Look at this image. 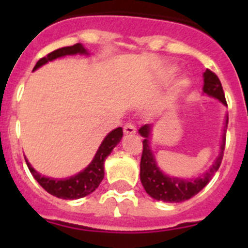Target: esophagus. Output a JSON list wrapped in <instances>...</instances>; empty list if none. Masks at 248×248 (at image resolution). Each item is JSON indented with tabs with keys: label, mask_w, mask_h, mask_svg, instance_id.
Instances as JSON below:
<instances>
[{
	"label": "esophagus",
	"mask_w": 248,
	"mask_h": 248,
	"mask_svg": "<svg viewBox=\"0 0 248 248\" xmlns=\"http://www.w3.org/2000/svg\"><path fill=\"white\" fill-rule=\"evenodd\" d=\"M135 133H137V129H135L134 124H131V123L125 124V126H124V134L133 135V134H135Z\"/></svg>",
	"instance_id": "obj_1"
}]
</instances>
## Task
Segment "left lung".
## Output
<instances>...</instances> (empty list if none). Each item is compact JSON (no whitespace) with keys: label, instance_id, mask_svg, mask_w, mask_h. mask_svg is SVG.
Masks as SVG:
<instances>
[{"label":"left lung","instance_id":"obj_1","mask_svg":"<svg viewBox=\"0 0 248 248\" xmlns=\"http://www.w3.org/2000/svg\"><path fill=\"white\" fill-rule=\"evenodd\" d=\"M202 91L209 97L216 98L223 105H227L220 79L216 74L212 73L209 69H206L203 73ZM227 124H229V115H226V119H225L218 156L216 157V160L207 171L203 172L201 176L192 177V179L170 176L159 168L154 153L150 148L153 125L145 124L141 126L139 129V134L144 138V140L143 154H141V161H140V181L143 184L144 189L148 192L149 196L157 201H164V202H183V201L189 200L192 196L199 194L210 183L215 172L220 168L223 157V150H225V143H226Z\"/></svg>","mask_w":248,"mask_h":248}]
</instances>
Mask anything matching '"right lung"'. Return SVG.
I'll return each instance as SVG.
<instances>
[{
    "instance_id": "right-lung-1",
    "label": "right lung",
    "mask_w": 248,
    "mask_h": 248,
    "mask_svg": "<svg viewBox=\"0 0 248 248\" xmlns=\"http://www.w3.org/2000/svg\"><path fill=\"white\" fill-rule=\"evenodd\" d=\"M74 54H87L88 56V50L83 47V45L77 43V45L71 46V47H63L59 49L53 50L52 53L48 54L47 57H43L37 62L34 65L33 71L38 69L39 67L45 65L46 63L52 62L57 58H62L65 56H74ZM123 138V129L117 128L111 130L102 144L98 148L97 153L94 155L93 160L91 161L87 168L78 174L73 176L65 177V179H53V177H47L39 174L36 171L32 165L30 164L27 159L28 169H30L31 174L37 180V183L42 186L43 189L50 195H53L56 198L63 199V200H77V199L84 198L87 195H91L94 190L97 189L102 180L104 179V161L110 154L113 149L119 144V141Z\"/></svg>"
}]
</instances>
